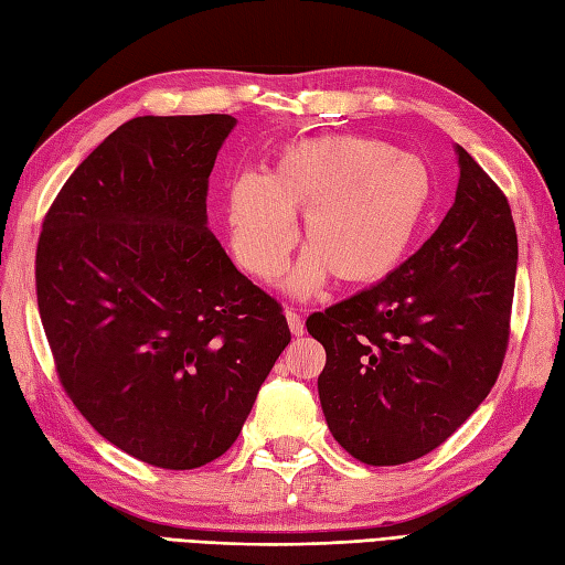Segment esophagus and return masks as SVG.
<instances>
[{
  "label": "esophagus",
  "instance_id": "1",
  "mask_svg": "<svg viewBox=\"0 0 565 565\" xmlns=\"http://www.w3.org/2000/svg\"><path fill=\"white\" fill-rule=\"evenodd\" d=\"M286 322H288V330H291L296 337H303L306 324L296 310H286Z\"/></svg>",
  "mask_w": 565,
  "mask_h": 565
}]
</instances>
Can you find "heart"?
Instances as JSON below:
<instances>
[{
	"label": "heart",
	"instance_id": "1",
	"mask_svg": "<svg viewBox=\"0 0 565 565\" xmlns=\"http://www.w3.org/2000/svg\"><path fill=\"white\" fill-rule=\"evenodd\" d=\"M433 204L424 159L375 137H315L288 143L265 175L228 182L226 218L233 253L253 277L277 279L294 250L296 226L308 253L288 291L308 296L332 277L369 286L409 255Z\"/></svg>",
	"mask_w": 565,
	"mask_h": 565
}]
</instances>
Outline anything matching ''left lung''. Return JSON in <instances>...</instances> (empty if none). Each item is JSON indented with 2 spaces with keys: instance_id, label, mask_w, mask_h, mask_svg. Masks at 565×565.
<instances>
[{
  "instance_id": "obj_1",
  "label": "left lung",
  "mask_w": 565,
  "mask_h": 565,
  "mask_svg": "<svg viewBox=\"0 0 565 565\" xmlns=\"http://www.w3.org/2000/svg\"><path fill=\"white\" fill-rule=\"evenodd\" d=\"M460 182L436 233L387 277L306 327L324 347L334 440L373 467L418 460L487 399L508 349L518 233L501 188L457 147Z\"/></svg>"
}]
</instances>
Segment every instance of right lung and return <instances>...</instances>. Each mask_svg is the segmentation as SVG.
Instances as JSON below:
<instances>
[{
    "label": "right lung",
    "mask_w": 565,
    "mask_h": 565,
    "mask_svg": "<svg viewBox=\"0 0 565 565\" xmlns=\"http://www.w3.org/2000/svg\"><path fill=\"white\" fill-rule=\"evenodd\" d=\"M235 117L143 115L88 153L45 214L35 291L62 387L137 460L226 452L291 342L281 306L206 228Z\"/></svg>",
    "instance_id": "1"
}]
</instances>
